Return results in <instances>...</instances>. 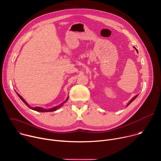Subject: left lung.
Returning <instances> with one entry per match:
<instances>
[{"mask_svg":"<svg viewBox=\"0 0 161 161\" xmlns=\"http://www.w3.org/2000/svg\"><path fill=\"white\" fill-rule=\"evenodd\" d=\"M134 48L136 49V48H135V47H134ZM136 50L137 52V49H136ZM137 96H138V94L136 95V96H134V97H133V98H132V99L129 102V103H128V104H127V106H129V104H130V103H132V101H134V99L137 97Z\"/></svg>","mask_w":161,"mask_h":161,"instance_id":"1","label":"left lung"}]
</instances>
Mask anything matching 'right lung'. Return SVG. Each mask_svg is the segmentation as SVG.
<instances>
[{
    "mask_svg": "<svg viewBox=\"0 0 161 161\" xmlns=\"http://www.w3.org/2000/svg\"><path fill=\"white\" fill-rule=\"evenodd\" d=\"M16 94H17V95L18 96V97L21 99V100L24 102L29 108H31V109H33V110H35V111H40V112H50V111H56L57 109H58L60 107H61L67 100H68V98H69V97L66 99V100H65V101H64V103H61L60 104H59V105H58V106H55V107H53V108H50V109H44V108H41V107H35V108H32V107H31L29 105V104L24 99V98H23L19 94H18L17 92H16Z\"/></svg>",
    "mask_w": 161,
    "mask_h": 161,
    "instance_id": "right-lung-1",
    "label": "right lung"
}]
</instances>
